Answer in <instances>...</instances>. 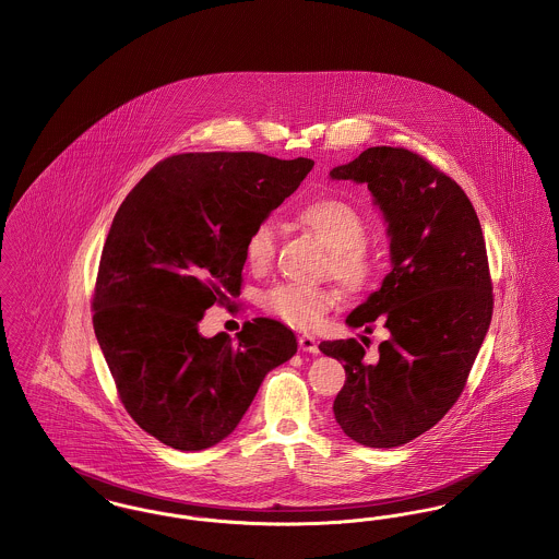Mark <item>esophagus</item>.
<instances>
[{
    "label": "esophagus",
    "mask_w": 559,
    "mask_h": 559,
    "mask_svg": "<svg viewBox=\"0 0 559 559\" xmlns=\"http://www.w3.org/2000/svg\"><path fill=\"white\" fill-rule=\"evenodd\" d=\"M299 349L301 352H310V354H319V342L310 335H299Z\"/></svg>",
    "instance_id": "esophagus-1"
}]
</instances>
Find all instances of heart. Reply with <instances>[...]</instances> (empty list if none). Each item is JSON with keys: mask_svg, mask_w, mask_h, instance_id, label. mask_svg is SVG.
Here are the masks:
<instances>
[{"mask_svg": "<svg viewBox=\"0 0 559 559\" xmlns=\"http://www.w3.org/2000/svg\"><path fill=\"white\" fill-rule=\"evenodd\" d=\"M297 222L312 230L326 247L329 258L324 272L349 293L371 287L379 258L367 242V222L360 212L342 199L322 197L310 201L297 212ZM276 251V233L270 222H260L251 228L245 240V260L253 270L270 266ZM337 304V293L329 287L306 285H276L264 293L262 306L276 319L297 326L312 329Z\"/></svg>", "mask_w": 559, "mask_h": 559, "instance_id": "heart-1", "label": "heart"}]
</instances>
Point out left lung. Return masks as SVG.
Returning <instances> with one entry per match:
<instances>
[{
    "mask_svg": "<svg viewBox=\"0 0 559 559\" xmlns=\"http://www.w3.org/2000/svg\"><path fill=\"white\" fill-rule=\"evenodd\" d=\"M365 182L388 219L392 272L346 322L390 337L369 360L360 342H322L344 362L337 424L371 449L406 444L459 400L492 319V281L478 215L452 178L402 146H372L331 171Z\"/></svg>",
    "mask_w": 559,
    "mask_h": 559,
    "instance_id": "left-lung-1",
    "label": "left lung"
}]
</instances>
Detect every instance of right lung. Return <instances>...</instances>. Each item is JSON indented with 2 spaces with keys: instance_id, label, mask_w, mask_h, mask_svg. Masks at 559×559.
<instances>
[{
  "instance_id": "obj_1",
  "label": "right lung",
  "mask_w": 559,
  "mask_h": 559,
  "mask_svg": "<svg viewBox=\"0 0 559 559\" xmlns=\"http://www.w3.org/2000/svg\"><path fill=\"white\" fill-rule=\"evenodd\" d=\"M314 160L185 153L159 160L108 230L92 297L94 333L133 421L178 451H203L239 426L264 377L297 352L292 329L247 320L203 337L213 304L240 295L245 240Z\"/></svg>"
}]
</instances>
